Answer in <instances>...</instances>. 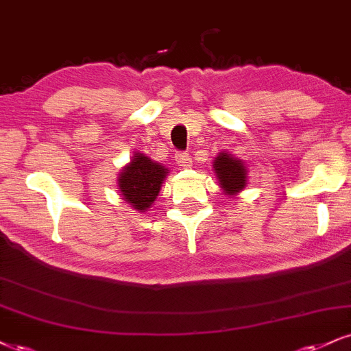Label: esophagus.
<instances>
[{"label": "esophagus", "mask_w": 351, "mask_h": 351, "mask_svg": "<svg viewBox=\"0 0 351 351\" xmlns=\"http://www.w3.org/2000/svg\"><path fill=\"white\" fill-rule=\"evenodd\" d=\"M175 162L178 163V167L181 168L191 167V157H189V154H186V152H176Z\"/></svg>", "instance_id": "obj_1"}]
</instances>
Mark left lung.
<instances>
[{
    "label": "left lung",
    "instance_id": "8db88e82",
    "mask_svg": "<svg viewBox=\"0 0 351 351\" xmlns=\"http://www.w3.org/2000/svg\"><path fill=\"white\" fill-rule=\"evenodd\" d=\"M214 171H216L219 184L227 194H237L247 184V170L240 160H235L229 154H221L214 160Z\"/></svg>",
    "mask_w": 351,
    "mask_h": 351
}]
</instances>
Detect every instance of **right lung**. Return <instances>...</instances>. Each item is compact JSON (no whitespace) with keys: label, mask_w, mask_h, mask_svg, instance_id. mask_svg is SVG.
Wrapping results in <instances>:
<instances>
[{"label":"right lung","mask_w":351,"mask_h":351,"mask_svg":"<svg viewBox=\"0 0 351 351\" xmlns=\"http://www.w3.org/2000/svg\"><path fill=\"white\" fill-rule=\"evenodd\" d=\"M167 173L168 170L162 165L152 162L145 155L135 154L117 180L121 196L134 209L145 213L152 202L157 199Z\"/></svg>","instance_id":"obj_1"}]
</instances>
